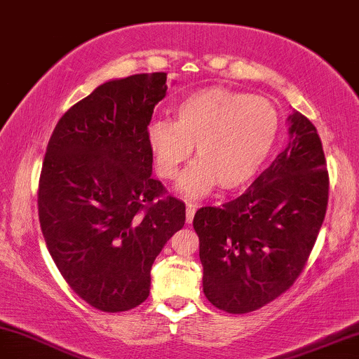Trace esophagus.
Returning <instances> with one entry per match:
<instances>
[{"mask_svg":"<svg viewBox=\"0 0 359 359\" xmlns=\"http://www.w3.org/2000/svg\"><path fill=\"white\" fill-rule=\"evenodd\" d=\"M196 209H197V204H192V203L187 204V209H185V219H187V222H192Z\"/></svg>","mask_w":359,"mask_h":359,"instance_id":"obj_1","label":"esophagus"}]
</instances>
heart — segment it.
<instances>
[{
    "label": "heart",
    "mask_w": 359,
    "mask_h": 359,
    "mask_svg": "<svg viewBox=\"0 0 359 359\" xmlns=\"http://www.w3.org/2000/svg\"><path fill=\"white\" fill-rule=\"evenodd\" d=\"M278 128L277 109L265 97L208 88L175 106V121L154 119L147 140L156 172L167 180L179 175L196 143L199 158L182 175L179 189L187 197H203L217 182L228 191L248 184L273 150Z\"/></svg>",
    "instance_id": "heart-1"
}]
</instances>
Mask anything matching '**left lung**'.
I'll list each match as a JSON object with an SVG mask.
<instances>
[{"mask_svg": "<svg viewBox=\"0 0 359 359\" xmlns=\"http://www.w3.org/2000/svg\"><path fill=\"white\" fill-rule=\"evenodd\" d=\"M329 197L323 143L299 111L288 116V145L245 194L194 216L204 295L229 314L266 306L302 273Z\"/></svg>", "mask_w": 359, "mask_h": 359, "instance_id": "obj_1", "label": "left lung"}]
</instances>
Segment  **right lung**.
Returning <instances> with one entry per match:
<instances>
[{
	"label": "right lung",
	"mask_w": 359,
	"mask_h": 359,
	"mask_svg": "<svg viewBox=\"0 0 359 359\" xmlns=\"http://www.w3.org/2000/svg\"><path fill=\"white\" fill-rule=\"evenodd\" d=\"M167 74L97 86L57 123L39 184V219L60 275L89 306L123 312L150 294V270L185 204L151 177L147 130Z\"/></svg>",
	"instance_id": "1"
}]
</instances>
